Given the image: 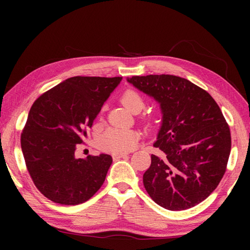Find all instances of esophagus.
<instances>
[{"label":"esophagus","mask_w":250,"mask_h":250,"mask_svg":"<svg viewBox=\"0 0 250 250\" xmlns=\"http://www.w3.org/2000/svg\"><path fill=\"white\" fill-rule=\"evenodd\" d=\"M128 153H125V152H116V153H112V158L115 160H118L120 158H124V156H126Z\"/></svg>","instance_id":"1"}]
</instances>
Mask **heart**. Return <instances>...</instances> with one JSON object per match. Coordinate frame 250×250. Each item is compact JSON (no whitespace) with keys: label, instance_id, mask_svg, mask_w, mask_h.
Returning <instances> with one entry per match:
<instances>
[{"label":"heart","instance_id":"heart-1","mask_svg":"<svg viewBox=\"0 0 250 250\" xmlns=\"http://www.w3.org/2000/svg\"><path fill=\"white\" fill-rule=\"evenodd\" d=\"M121 103L130 112L137 113L145 107V99L134 90H126L121 97ZM139 134L131 129H108L101 134L98 145L101 149L110 152H125L133 149Z\"/></svg>","mask_w":250,"mask_h":250}]
</instances>
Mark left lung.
<instances>
[{"label":"left lung","mask_w":250,"mask_h":250,"mask_svg":"<svg viewBox=\"0 0 250 250\" xmlns=\"http://www.w3.org/2000/svg\"><path fill=\"white\" fill-rule=\"evenodd\" d=\"M126 82L160 104L161 125L143 184L156 204L184 210L217 188L229 158V126L208 92L173 75L133 76Z\"/></svg>","instance_id":"obj_1"}]
</instances>
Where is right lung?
Wrapping results in <instances>:
<instances>
[{
    "label": "right lung",
    "instance_id": "obj_1",
    "mask_svg": "<svg viewBox=\"0 0 250 250\" xmlns=\"http://www.w3.org/2000/svg\"><path fill=\"white\" fill-rule=\"evenodd\" d=\"M122 77H71L35 100L21 137L34 184L48 200L78 205L104 184L112 163L109 154L76 159V145L87 138L104 104Z\"/></svg>",
    "mask_w": 250,
    "mask_h": 250
}]
</instances>
